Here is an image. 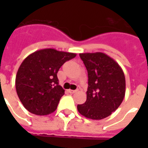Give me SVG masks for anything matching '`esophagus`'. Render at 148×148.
I'll return each mask as SVG.
<instances>
[{
	"instance_id": "esophagus-1",
	"label": "esophagus",
	"mask_w": 148,
	"mask_h": 148,
	"mask_svg": "<svg viewBox=\"0 0 148 148\" xmlns=\"http://www.w3.org/2000/svg\"><path fill=\"white\" fill-rule=\"evenodd\" d=\"M78 90H69V92H70V93H75V92H78Z\"/></svg>"
}]
</instances>
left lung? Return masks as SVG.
Returning a JSON list of instances; mask_svg holds the SVG:
<instances>
[{
  "mask_svg": "<svg viewBox=\"0 0 148 148\" xmlns=\"http://www.w3.org/2000/svg\"><path fill=\"white\" fill-rule=\"evenodd\" d=\"M88 74L85 103L77 109L86 118L100 120L110 116L120 106L125 95V77L115 60L103 53L79 54Z\"/></svg>",
  "mask_w": 148,
  "mask_h": 148,
  "instance_id": "1",
  "label": "left lung"
}]
</instances>
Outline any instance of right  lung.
Masks as SVG:
<instances>
[{
  "instance_id": "right-lung-1",
  "label": "right lung",
  "mask_w": 148,
  "mask_h": 148,
  "mask_svg": "<svg viewBox=\"0 0 148 148\" xmlns=\"http://www.w3.org/2000/svg\"><path fill=\"white\" fill-rule=\"evenodd\" d=\"M75 53L43 49L28 56L18 68L15 87L18 98L30 113L44 116L53 113L64 90L58 84L57 73Z\"/></svg>"
}]
</instances>
